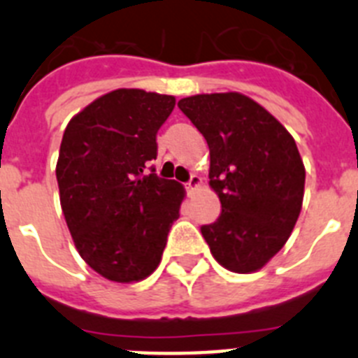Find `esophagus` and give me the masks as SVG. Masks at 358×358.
Masks as SVG:
<instances>
[{
	"label": "esophagus",
	"mask_w": 358,
	"mask_h": 358,
	"mask_svg": "<svg viewBox=\"0 0 358 358\" xmlns=\"http://www.w3.org/2000/svg\"><path fill=\"white\" fill-rule=\"evenodd\" d=\"M201 177L199 176H192L189 177V181H188V185H186V188H188V192L189 194H192V192H195V189H199L201 188Z\"/></svg>",
	"instance_id": "34e87169"
}]
</instances>
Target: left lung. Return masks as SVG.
Returning a JSON list of instances; mask_svg holds the SVG:
<instances>
[{
    "label": "left lung",
    "instance_id": "1",
    "mask_svg": "<svg viewBox=\"0 0 358 358\" xmlns=\"http://www.w3.org/2000/svg\"><path fill=\"white\" fill-rule=\"evenodd\" d=\"M210 147V188L222 213L201 233L231 273L260 271L289 240L305 195L296 141L265 107L236 91L179 100Z\"/></svg>",
    "mask_w": 358,
    "mask_h": 358
}]
</instances>
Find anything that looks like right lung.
Instances as JSON below:
<instances>
[{
    "label": "right lung",
    "instance_id": "1",
    "mask_svg": "<svg viewBox=\"0 0 358 358\" xmlns=\"http://www.w3.org/2000/svg\"><path fill=\"white\" fill-rule=\"evenodd\" d=\"M176 96L143 90L102 94L69 120L57 182L78 255L115 283H134L157 268L185 186L145 164L156 159V134Z\"/></svg>",
    "mask_w": 358,
    "mask_h": 358
}]
</instances>
